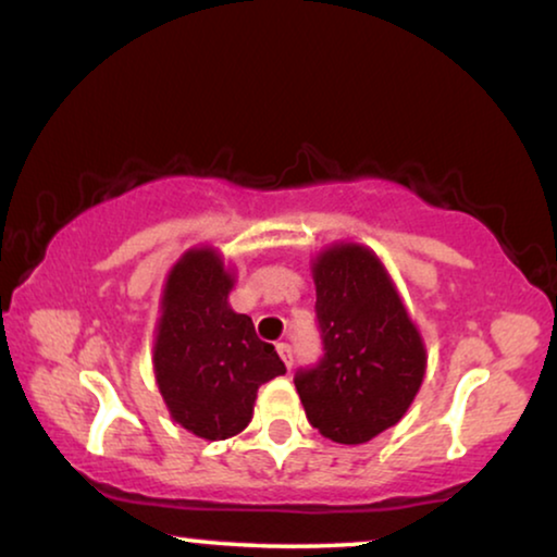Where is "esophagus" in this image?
<instances>
[{
	"label": "esophagus",
	"mask_w": 557,
	"mask_h": 557,
	"mask_svg": "<svg viewBox=\"0 0 557 557\" xmlns=\"http://www.w3.org/2000/svg\"><path fill=\"white\" fill-rule=\"evenodd\" d=\"M276 352H278V357H281V360H284V364H286V370H292V364H294L292 345H286V342H278V345H276Z\"/></svg>",
	"instance_id": "34e87169"
}]
</instances>
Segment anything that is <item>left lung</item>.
<instances>
[{
  "label": "left lung",
  "instance_id": "left-lung-1",
  "mask_svg": "<svg viewBox=\"0 0 557 557\" xmlns=\"http://www.w3.org/2000/svg\"><path fill=\"white\" fill-rule=\"evenodd\" d=\"M324 357L294 377L324 438L368 444L408 413L425 375V342L375 250L339 240L311 258Z\"/></svg>",
  "mask_w": 557,
  "mask_h": 557
}]
</instances>
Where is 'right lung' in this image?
I'll return each instance as SVG.
<instances>
[{
	"label": "right lung",
	"mask_w": 557,
	"mask_h": 557,
	"mask_svg": "<svg viewBox=\"0 0 557 557\" xmlns=\"http://www.w3.org/2000/svg\"><path fill=\"white\" fill-rule=\"evenodd\" d=\"M235 265L212 246L182 253L166 273L154 326V377L170 418L205 441H225L253 418L258 387L284 375L273 345L233 311Z\"/></svg>",
	"instance_id": "add662e5"
}]
</instances>
